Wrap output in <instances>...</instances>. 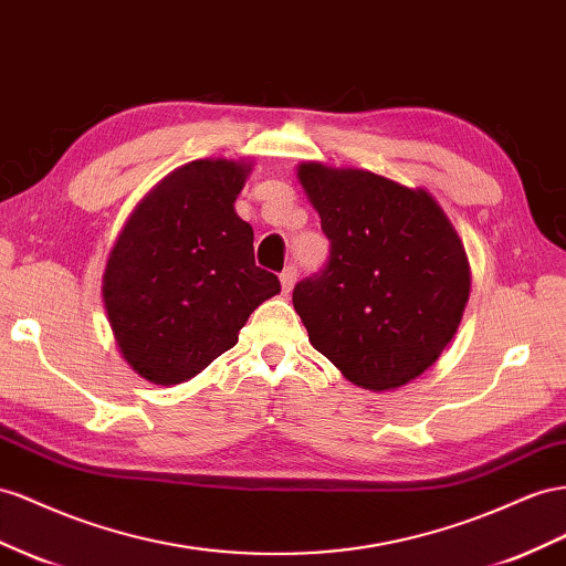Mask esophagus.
Segmentation results:
<instances>
[{
    "mask_svg": "<svg viewBox=\"0 0 566 566\" xmlns=\"http://www.w3.org/2000/svg\"><path fill=\"white\" fill-rule=\"evenodd\" d=\"M295 279H297V266H285L283 271H281V285H283V293H290V290H293V285H295Z\"/></svg>",
    "mask_w": 566,
    "mask_h": 566,
    "instance_id": "esophagus-1",
    "label": "esophagus"
}]
</instances>
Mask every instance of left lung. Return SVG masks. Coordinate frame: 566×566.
Masks as SVG:
<instances>
[{
    "label": "left lung",
    "mask_w": 566,
    "mask_h": 566,
    "mask_svg": "<svg viewBox=\"0 0 566 566\" xmlns=\"http://www.w3.org/2000/svg\"><path fill=\"white\" fill-rule=\"evenodd\" d=\"M297 176L331 242L326 264L293 290L310 343L366 390L409 384L462 321L471 279L460 235L426 190L316 161Z\"/></svg>",
    "instance_id": "1"
}]
</instances>
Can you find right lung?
Returning a JSON list of instances; mask_svg holds the SVG:
<instances>
[{
	"instance_id": "right-lung-1",
	"label": "right lung",
	"mask_w": 566,
	"mask_h": 566,
	"mask_svg": "<svg viewBox=\"0 0 566 566\" xmlns=\"http://www.w3.org/2000/svg\"><path fill=\"white\" fill-rule=\"evenodd\" d=\"M248 164L197 159L137 205L104 271V307L120 355L143 378L176 386L226 349L276 273L254 264L252 226L233 202Z\"/></svg>"
}]
</instances>
